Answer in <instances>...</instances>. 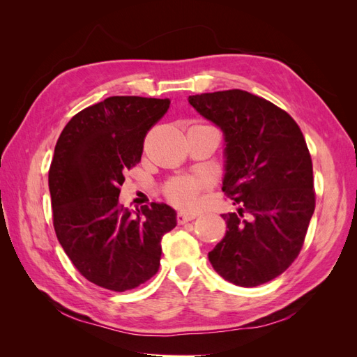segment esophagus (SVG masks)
<instances>
[{
	"label": "esophagus",
	"instance_id": "obj_1",
	"mask_svg": "<svg viewBox=\"0 0 357 357\" xmlns=\"http://www.w3.org/2000/svg\"><path fill=\"white\" fill-rule=\"evenodd\" d=\"M195 218H197L195 213H183V211H180V213H177V223L185 225V223L193 220Z\"/></svg>",
	"mask_w": 357,
	"mask_h": 357
}]
</instances>
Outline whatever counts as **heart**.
<instances>
[{
  "mask_svg": "<svg viewBox=\"0 0 357 357\" xmlns=\"http://www.w3.org/2000/svg\"><path fill=\"white\" fill-rule=\"evenodd\" d=\"M208 188L204 177H174L165 183L167 199L180 208H193L198 204L199 193Z\"/></svg>",
  "mask_w": 357,
  "mask_h": 357,
  "instance_id": "obj_1",
  "label": "heart"
}]
</instances>
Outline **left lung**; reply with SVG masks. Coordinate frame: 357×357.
Returning a JSON list of instances; mask_svg holds the SVG:
<instances>
[{
  "label": "left lung",
  "instance_id": "1",
  "mask_svg": "<svg viewBox=\"0 0 357 357\" xmlns=\"http://www.w3.org/2000/svg\"><path fill=\"white\" fill-rule=\"evenodd\" d=\"M189 102L223 131L222 190L240 204L238 213L222 214L228 229L210 262L236 286L271 282L298 257L316 208L305 138L289 113L250 92L190 95ZM244 212L250 221L242 219Z\"/></svg>",
  "mask_w": 357,
  "mask_h": 357
}]
</instances>
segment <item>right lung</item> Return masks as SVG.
<instances>
[{
	"instance_id": "add662e5",
	"label": "right lung",
	"mask_w": 357,
	"mask_h": 357,
	"mask_svg": "<svg viewBox=\"0 0 357 357\" xmlns=\"http://www.w3.org/2000/svg\"><path fill=\"white\" fill-rule=\"evenodd\" d=\"M169 102L110 96L73 116L58 138L49 169L53 228L75 269L100 287L125 291L152 278L162 236L177 225L164 202L135 213L119 204L123 174L142 160Z\"/></svg>"
}]
</instances>
